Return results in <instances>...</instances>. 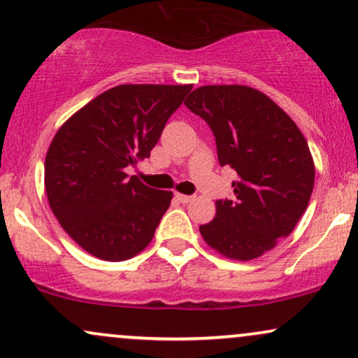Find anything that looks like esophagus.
<instances>
[{"instance_id":"34e87169","label":"esophagus","mask_w":358,"mask_h":358,"mask_svg":"<svg viewBox=\"0 0 358 358\" xmlns=\"http://www.w3.org/2000/svg\"><path fill=\"white\" fill-rule=\"evenodd\" d=\"M176 200H178V202H182V203H190L193 199H195V196L193 195H183V193H176Z\"/></svg>"}]
</instances>
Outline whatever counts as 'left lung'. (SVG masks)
I'll return each mask as SVG.
<instances>
[{
    "label": "left lung",
    "mask_w": 358,
    "mask_h": 358,
    "mask_svg": "<svg viewBox=\"0 0 358 358\" xmlns=\"http://www.w3.org/2000/svg\"><path fill=\"white\" fill-rule=\"evenodd\" d=\"M210 126L220 166L239 180L232 200H217L215 219L200 225L222 256L250 261L293 232L315 185V165L299 127L266 94L248 85H202L185 101Z\"/></svg>",
    "instance_id": "left-lung-1"
}]
</instances>
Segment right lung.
<instances>
[{
	"label": "right lung",
	"instance_id": "add662e5",
	"mask_svg": "<svg viewBox=\"0 0 358 358\" xmlns=\"http://www.w3.org/2000/svg\"><path fill=\"white\" fill-rule=\"evenodd\" d=\"M193 85L122 84L77 110L53 136L45 190L53 215L82 249L126 261L150 244L173 193L127 176L150 156Z\"/></svg>",
	"mask_w": 358,
	"mask_h": 358
}]
</instances>
